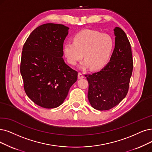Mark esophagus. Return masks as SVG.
Wrapping results in <instances>:
<instances>
[{
    "instance_id": "1",
    "label": "esophagus",
    "mask_w": 152,
    "mask_h": 152,
    "mask_svg": "<svg viewBox=\"0 0 152 152\" xmlns=\"http://www.w3.org/2000/svg\"><path fill=\"white\" fill-rule=\"evenodd\" d=\"M78 78H79V79H81V78H83L84 77H83V74H82V73L79 72V73H78Z\"/></svg>"
}]
</instances>
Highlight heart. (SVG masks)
Instances as JSON below:
<instances>
[{
    "label": "heart",
    "instance_id": "1",
    "mask_svg": "<svg viewBox=\"0 0 152 152\" xmlns=\"http://www.w3.org/2000/svg\"><path fill=\"white\" fill-rule=\"evenodd\" d=\"M113 48L114 41L110 35L86 29L75 35L74 43L65 44L63 51L71 65H75L84 56L86 60L81 64V68L90 66L92 70H99L108 63Z\"/></svg>",
    "mask_w": 152,
    "mask_h": 152
}]
</instances>
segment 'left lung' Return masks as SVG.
<instances>
[{
    "mask_svg": "<svg viewBox=\"0 0 152 152\" xmlns=\"http://www.w3.org/2000/svg\"><path fill=\"white\" fill-rule=\"evenodd\" d=\"M115 48L110 62L101 70L86 75L88 82V99L98 110L117 105L128 93L133 62L130 42L124 30L114 28Z\"/></svg>",
    "mask_w": 152,
    "mask_h": 152,
    "instance_id": "1",
    "label": "left lung"
}]
</instances>
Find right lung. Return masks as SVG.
Segmentation results:
<instances>
[{
    "instance_id": "obj_1",
    "label": "right lung",
    "mask_w": 152,
    "mask_h": 152,
    "mask_svg": "<svg viewBox=\"0 0 152 152\" xmlns=\"http://www.w3.org/2000/svg\"><path fill=\"white\" fill-rule=\"evenodd\" d=\"M62 24L45 23L30 34L23 45L20 74L28 98L37 105L53 108L63 104L78 72L62 58L69 33Z\"/></svg>"
}]
</instances>
